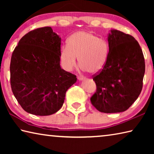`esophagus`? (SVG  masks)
Returning <instances> with one entry per match:
<instances>
[{
    "instance_id": "34e87169",
    "label": "esophagus",
    "mask_w": 154,
    "mask_h": 154,
    "mask_svg": "<svg viewBox=\"0 0 154 154\" xmlns=\"http://www.w3.org/2000/svg\"><path fill=\"white\" fill-rule=\"evenodd\" d=\"M85 77H83V76H81V75H79V76H77V79L79 80V81H82V80H83L85 79Z\"/></svg>"
}]
</instances>
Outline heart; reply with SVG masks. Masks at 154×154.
Segmentation results:
<instances>
[{
	"label": "heart",
	"instance_id": "1",
	"mask_svg": "<svg viewBox=\"0 0 154 154\" xmlns=\"http://www.w3.org/2000/svg\"><path fill=\"white\" fill-rule=\"evenodd\" d=\"M109 56V45L105 40L88 31H78L67 40L60 53L62 67L71 71L76 66L77 58L83 71L90 73L100 71L106 63Z\"/></svg>",
	"mask_w": 154,
	"mask_h": 154
}]
</instances>
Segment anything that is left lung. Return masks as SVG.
Wrapping results in <instances>:
<instances>
[{
  "label": "left lung",
  "instance_id": "1",
  "mask_svg": "<svg viewBox=\"0 0 154 154\" xmlns=\"http://www.w3.org/2000/svg\"><path fill=\"white\" fill-rule=\"evenodd\" d=\"M108 42L106 63L92 76L96 91L90 100L99 111L119 113L126 111L141 92L145 59L138 41L128 34L111 30Z\"/></svg>",
  "mask_w": 154,
  "mask_h": 154
}]
</instances>
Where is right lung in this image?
Here are the masks:
<instances>
[{
  "instance_id": "right-lung-1",
  "label": "right lung",
  "mask_w": 154,
  "mask_h": 154,
  "mask_svg": "<svg viewBox=\"0 0 154 154\" xmlns=\"http://www.w3.org/2000/svg\"><path fill=\"white\" fill-rule=\"evenodd\" d=\"M61 38L51 27L31 30L13 51L10 82L13 94L25 111L49 116L63 105L76 75L60 65Z\"/></svg>"
}]
</instances>
